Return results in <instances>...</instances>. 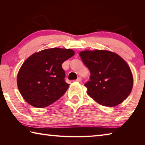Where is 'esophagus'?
<instances>
[{"label": "esophagus", "mask_w": 145, "mask_h": 145, "mask_svg": "<svg viewBox=\"0 0 145 145\" xmlns=\"http://www.w3.org/2000/svg\"><path fill=\"white\" fill-rule=\"evenodd\" d=\"M82 80V78L80 77H78L77 78V80H76V81H77V82H80Z\"/></svg>", "instance_id": "1"}]
</instances>
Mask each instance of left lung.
Instances as JSON below:
<instances>
[{
    "instance_id": "obj_1",
    "label": "left lung",
    "mask_w": 145,
    "mask_h": 145,
    "mask_svg": "<svg viewBox=\"0 0 145 145\" xmlns=\"http://www.w3.org/2000/svg\"><path fill=\"white\" fill-rule=\"evenodd\" d=\"M80 58L90 72L85 83L87 93L100 105L114 107L125 100L133 86V77L127 63L107 50H85Z\"/></svg>"
}]
</instances>
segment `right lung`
Listing matches in <instances>:
<instances>
[{"mask_svg": "<svg viewBox=\"0 0 145 145\" xmlns=\"http://www.w3.org/2000/svg\"><path fill=\"white\" fill-rule=\"evenodd\" d=\"M73 55L72 49L53 48L30 56L17 76V85L24 100L34 107L43 108L60 99L69 86L62 64Z\"/></svg>", "mask_w": 145, "mask_h": 145, "instance_id": "right-lung-1", "label": "right lung"}]
</instances>
